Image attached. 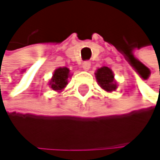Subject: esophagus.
Wrapping results in <instances>:
<instances>
[{
	"label": "esophagus",
	"instance_id": "esophagus-1",
	"mask_svg": "<svg viewBox=\"0 0 160 160\" xmlns=\"http://www.w3.org/2000/svg\"><path fill=\"white\" fill-rule=\"evenodd\" d=\"M90 66H91L90 62H82V68H83L84 70H88V69L90 68Z\"/></svg>",
	"mask_w": 160,
	"mask_h": 160
}]
</instances>
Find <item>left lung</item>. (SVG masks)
<instances>
[{"label":"left lung","mask_w":160,"mask_h":160,"mask_svg":"<svg viewBox=\"0 0 160 160\" xmlns=\"http://www.w3.org/2000/svg\"><path fill=\"white\" fill-rule=\"evenodd\" d=\"M96 78L99 85L106 91H113L117 88L116 83L114 82V75L110 68L104 66L98 69L96 73Z\"/></svg>","instance_id":"left-lung-1"}]
</instances>
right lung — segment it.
<instances>
[{
	"label": "right lung",
	"mask_w": 160,
	"mask_h": 160,
	"mask_svg": "<svg viewBox=\"0 0 160 160\" xmlns=\"http://www.w3.org/2000/svg\"><path fill=\"white\" fill-rule=\"evenodd\" d=\"M69 77V69L64 67V68H58L51 79V88L53 90H62L64 88L67 84V78Z\"/></svg>",
	"instance_id": "add662e5"
}]
</instances>
